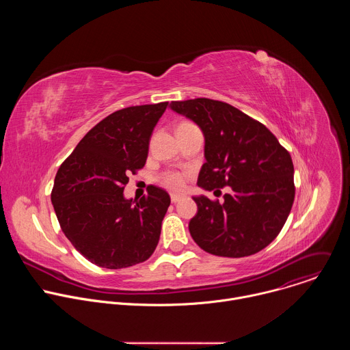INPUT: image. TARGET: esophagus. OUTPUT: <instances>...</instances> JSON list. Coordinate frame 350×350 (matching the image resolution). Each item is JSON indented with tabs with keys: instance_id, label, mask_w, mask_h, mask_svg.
<instances>
[{
	"instance_id": "1",
	"label": "esophagus",
	"mask_w": 350,
	"mask_h": 350,
	"mask_svg": "<svg viewBox=\"0 0 350 350\" xmlns=\"http://www.w3.org/2000/svg\"><path fill=\"white\" fill-rule=\"evenodd\" d=\"M181 198H183V196H181V195H177V193H172V195H170V199H172L173 204H177Z\"/></svg>"
}]
</instances>
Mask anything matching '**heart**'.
<instances>
[{"label": "heart", "instance_id": "heart-1", "mask_svg": "<svg viewBox=\"0 0 350 350\" xmlns=\"http://www.w3.org/2000/svg\"><path fill=\"white\" fill-rule=\"evenodd\" d=\"M183 124H188V123H183ZM183 124H180V126H183ZM185 180H187V174L183 172H177V170H167L159 177L161 184L172 191L183 189L185 185Z\"/></svg>", "mask_w": 350, "mask_h": 350}]
</instances>
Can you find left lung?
Wrapping results in <instances>:
<instances>
[{"label": "left lung", "mask_w": 350, "mask_h": 350, "mask_svg": "<svg viewBox=\"0 0 350 350\" xmlns=\"http://www.w3.org/2000/svg\"><path fill=\"white\" fill-rule=\"evenodd\" d=\"M172 109L193 120L205 135L198 185L221 193L193 196L198 213L188 228L208 254L243 258L265 249L282 230L295 199L289 152L260 122L209 98L172 101Z\"/></svg>", "instance_id": "1"}]
</instances>
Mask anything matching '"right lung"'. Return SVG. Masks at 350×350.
Listing matches in <instances>:
<instances>
[{
  "label": "right lung",
  "instance_id": "add662e5",
  "mask_svg": "<svg viewBox=\"0 0 350 350\" xmlns=\"http://www.w3.org/2000/svg\"><path fill=\"white\" fill-rule=\"evenodd\" d=\"M169 103L116 111L95 124L64 161L51 201L59 226L77 251L105 269H124L151 258L170 205L151 185L133 204L123 191L145 166L149 139Z\"/></svg>",
  "mask_w": 350,
  "mask_h": 350
}]
</instances>
